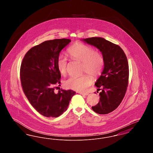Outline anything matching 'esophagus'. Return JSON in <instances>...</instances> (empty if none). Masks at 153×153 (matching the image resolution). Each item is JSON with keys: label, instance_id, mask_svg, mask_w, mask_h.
<instances>
[{"label": "esophagus", "instance_id": "obj_1", "mask_svg": "<svg viewBox=\"0 0 153 153\" xmlns=\"http://www.w3.org/2000/svg\"><path fill=\"white\" fill-rule=\"evenodd\" d=\"M80 94V95H83V96H87L88 95V94L87 93H85V92H79Z\"/></svg>", "mask_w": 153, "mask_h": 153}]
</instances>
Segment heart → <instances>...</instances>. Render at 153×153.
Segmentation results:
<instances>
[{"instance_id":"b5f03b06","label":"heart","mask_w":153,"mask_h":153,"mask_svg":"<svg viewBox=\"0 0 153 153\" xmlns=\"http://www.w3.org/2000/svg\"><path fill=\"white\" fill-rule=\"evenodd\" d=\"M69 57L73 60L82 62L81 71L82 73L89 74L94 78L99 76L104 68V57L100 52L95 51L91 46L80 42H76L71 46L67 50ZM56 65L59 73L65 76L67 72L68 61L62 56L58 57ZM88 74H84L79 77H71L64 82V86L68 89L77 91H84L92 81Z\"/></svg>"}]
</instances>
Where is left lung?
<instances>
[{
	"instance_id": "left-lung-1",
	"label": "left lung",
	"mask_w": 153,
	"mask_h": 153,
	"mask_svg": "<svg viewBox=\"0 0 153 153\" xmlns=\"http://www.w3.org/2000/svg\"><path fill=\"white\" fill-rule=\"evenodd\" d=\"M83 40L99 49L104 57L103 71L95 84L97 90H101L100 101L92 108L99 114H108L117 109L126 94L129 77L127 58L119 45L104 38L92 37Z\"/></svg>"
}]
</instances>
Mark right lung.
<instances>
[{"label":"right lung","instance_id":"1","mask_svg":"<svg viewBox=\"0 0 153 153\" xmlns=\"http://www.w3.org/2000/svg\"><path fill=\"white\" fill-rule=\"evenodd\" d=\"M71 42L65 38L46 41L31 48L23 58L20 78L23 92L32 106L44 117L62 115L76 94L72 90L61 89L57 94L54 91L55 85L61 82L57 59L60 51Z\"/></svg>","mask_w":153,"mask_h":153}]
</instances>
